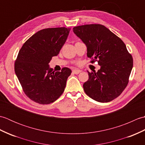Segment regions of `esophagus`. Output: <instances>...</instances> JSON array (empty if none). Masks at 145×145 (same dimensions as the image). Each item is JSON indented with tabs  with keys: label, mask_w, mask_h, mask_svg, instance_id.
<instances>
[{
	"label": "esophagus",
	"mask_w": 145,
	"mask_h": 145,
	"mask_svg": "<svg viewBox=\"0 0 145 145\" xmlns=\"http://www.w3.org/2000/svg\"><path fill=\"white\" fill-rule=\"evenodd\" d=\"M81 72V70H73V73H75V74H78Z\"/></svg>",
	"instance_id": "34e87169"
}]
</instances>
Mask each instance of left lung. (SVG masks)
<instances>
[{
	"mask_svg": "<svg viewBox=\"0 0 145 145\" xmlns=\"http://www.w3.org/2000/svg\"><path fill=\"white\" fill-rule=\"evenodd\" d=\"M73 31L87 47L91 63L97 61L101 68L88 73L84 84L88 97L99 102H109L120 95L129 82L133 68L132 55L118 36L101 24L73 27Z\"/></svg>",
	"mask_w": 145,
	"mask_h": 145,
	"instance_id": "1",
	"label": "left lung"
}]
</instances>
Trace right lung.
<instances>
[{
	"instance_id": "1",
	"label": "right lung",
	"mask_w": 145,
	"mask_h": 145,
	"mask_svg": "<svg viewBox=\"0 0 145 145\" xmlns=\"http://www.w3.org/2000/svg\"><path fill=\"white\" fill-rule=\"evenodd\" d=\"M69 32L65 27L42 29L27 40L18 52L15 74L26 96L36 103H53L64 91L72 71L64 67L55 72L48 63L59 54Z\"/></svg>"
}]
</instances>
